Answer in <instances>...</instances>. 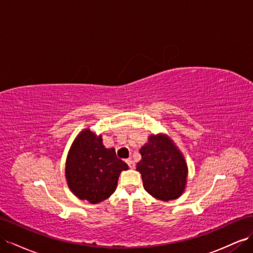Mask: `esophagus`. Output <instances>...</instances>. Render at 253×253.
Returning <instances> with one entry per match:
<instances>
[{
	"label": "esophagus",
	"instance_id": "34e87169",
	"mask_svg": "<svg viewBox=\"0 0 253 253\" xmlns=\"http://www.w3.org/2000/svg\"><path fill=\"white\" fill-rule=\"evenodd\" d=\"M126 164H127L129 168H135V163H134V161H132L131 159L126 160Z\"/></svg>",
	"mask_w": 253,
	"mask_h": 253
}]
</instances>
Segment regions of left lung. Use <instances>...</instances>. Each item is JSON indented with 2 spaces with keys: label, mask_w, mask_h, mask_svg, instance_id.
Returning a JSON list of instances; mask_svg holds the SVG:
<instances>
[{
  "label": "left lung",
  "mask_w": 253,
  "mask_h": 253,
  "mask_svg": "<svg viewBox=\"0 0 253 253\" xmlns=\"http://www.w3.org/2000/svg\"><path fill=\"white\" fill-rule=\"evenodd\" d=\"M148 140L139 150L141 160L136 165V170L141 173L143 187L159 200L177 199L187 181L185 159L165 134L150 135Z\"/></svg>",
  "instance_id": "left-lung-1"
}]
</instances>
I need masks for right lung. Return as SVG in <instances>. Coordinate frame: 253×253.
I'll use <instances>...</instances> for the list:
<instances>
[{"label": "right lung", "instance_id": "1", "mask_svg": "<svg viewBox=\"0 0 253 253\" xmlns=\"http://www.w3.org/2000/svg\"><path fill=\"white\" fill-rule=\"evenodd\" d=\"M126 164L117 158L115 149H107L89 128L74 139L66 161V179L71 192L92 204L104 201L115 192L120 172Z\"/></svg>", "mask_w": 253, "mask_h": 253}]
</instances>
